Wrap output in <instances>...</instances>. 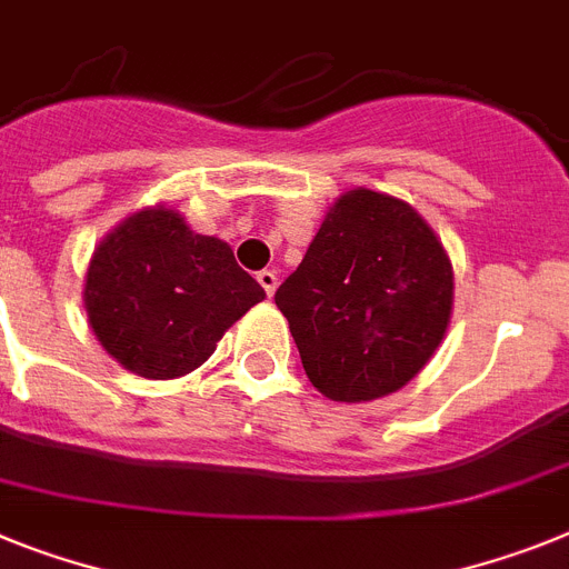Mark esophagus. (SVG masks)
Instances as JSON below:
<instances>
[{"instance_id": "obj_1", "label": "esophagus", "mask_w": 569, "mask_h": 569, "mask_svg": "<svg viewBox=\"0 0 569 569\" xmlns=\"http://www.w3.org/2000/svg\"><path fill=\"white\" fill-rule=\"evenodd\" d=\"M256 279H259V284L264 288L267 296H273L276 288H279V276H276L273 270H259V276H256Z\"/></svg>"}]
</instances>
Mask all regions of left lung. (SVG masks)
Masks as SVG:
<instances>
[{"label":"left lung","instance_id":"1","mask_svg":"<svg viewBox=\"0 0 569 569\" xmlns=\"http://www.w3.org/2000/svg\"><path fill=\"white\" fill-rule=\"evenodd\" d=\"M451 264L409 203L371 189L339 198L302 264L276 290L308 380L339 402L386 397L437 351Z\"/></svg>","mask_w":569,"mask_h":569}]
</instances>
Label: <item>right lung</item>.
<instances>
[{"label": "right lung", "mask_w": 569, "mask_h": 569, "mask_svg": "<svg viewBox=\"0 0 569 569\" xmlns=\"http://www.w3.org/2000/svg\"><path fill=\"white\" fill-rule=\"evenodd\" d=\"M261 299V284L236 264L224 241L198 236L160 207L114 227L86 279L97 339L146 380H174L201 366Z\"/></svg>", "instance_id": "1"}]
</instances>
